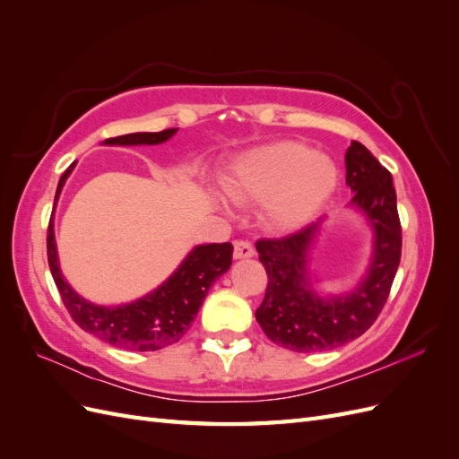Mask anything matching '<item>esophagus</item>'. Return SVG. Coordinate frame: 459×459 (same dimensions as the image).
<instances>
[{
  "label": "esophagus",
  "mask_w": 459,
  "mask_h": 459,
  "mask_svg": "<svg viewBox=\"0 0 459 459\" xmlns=\"http://www.w3.org/2000/svg\"><path fill=\"white\" fill-rule=\"evenodd\" d=\"M253 255H255V245L251 241H245V239L233 241V256L235 258H248Z\"/></svg>",
  "instance_id": "1"
}]
</instances>
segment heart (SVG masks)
Listing matches in <instances>:
<instances>
[{
	"mask_svg": "<svg viewBox=\"0 0 459 459\" xmlns=\"http://www.w3.org/2000/svg\"><path fill=\"white\" fill-rule=\"evenodd\" d=\"M337 184L339 169L333 159L299 142L248 151L221 176V186L235 203H266V220L277 230H293L310 220Z\"/></svg>",
	"mask_w": 459,
	"mask_h": 459,
	"instance_id": "1",
	"label": "heart"
}]
</instances>
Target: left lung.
<instances>
[{
	"instance_id": "obj_1",
	"label": "left lung",
	"mask_w": 459,
	"mask_h": 459,
	"mask_svg": "<svg viewBox=\"0 0 459 459\" xmlns=\"http://www.w3.org/2000/svg\"><path fill=\"white\" fill-rule=\"evenodd\" d=\"M346 184L352 203L362 208L375 230L369 275L352 295L324 300L308 285L307 251L319 221L283 238L256 241L268 287L256 310L266 337L295 352L331 351L354 341L379 317L391 293L402 255V226L393 176L371 152L352 142L344 155Z\"/></svg>"
}]
</instances>
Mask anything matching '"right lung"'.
Wrapping results in <instances>:
<instances>
[{
    "label": "right lung",
    "mask_w": 459,
    "mask_h": 459,
    "mask_svg": "<svg viewBox=\"0 0 459 459\" xmlns=\"http://www.w3.org/2000/svg\"><path fill=\"white\" fill-rule=\"evenodd\" d=\"M176 128L162 132H137L108 137L107 145H155L172 137ZM74 164L61 176L55 201L73 172ZM233 247L231 243H211L193 248L191 255L182 262L172 277L162 283L155 293H151L132 304H124L117 308H103L80 299L74 290L63 280L57 248H55L53 221L48 226V262L53 281L59 289L65 308L74 319V324L91 333L97 339L118 346L124 351L151 352L160 351L182 339L191 322L195 319L201 304L214 280L226 273L231 266Z\"/></svg>",
    "instance_id": "1"
}]
</instances>
